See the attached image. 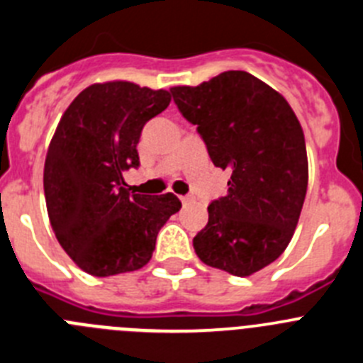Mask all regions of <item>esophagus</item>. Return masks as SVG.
Wrapping results in <instances>:
<instances>
[{
  "label": "esophagus",
  "mask_w": 363,
  "mask_h": 363,
  "mask_svg": "<svg viewBox=\"0 0 363 363\" xmlns=\"http://www.w3.org/2000/svg\"><path fill=\"white\" fill-rule=\"evenodd\" d=\"M179 200H182V203H184V205H191V203H194V201H196V198H194V196H182Z\"/></svg>",
  "instance_id": "1"
}]
</instances>
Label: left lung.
I'll list each match as a JSON object with an SVG mask.
<instances>
[{"label": "left lung", "mask_w": 363, "mask_h": 363, "mask_svg": "<svg viewBox=\"0 0 363 363\" xmlns=\"http://www.w3.org/2000/svg\"><path fill=\"white\" fill-rule=\"evenodd\" d=\"M171 92L214 165L230 171L194 251L205 265L251 277L287 249L298 225L309 179L300 121L280 92L245 70Z\"/></svg>", "instance_id": "left-lung-1"}]
</instances>
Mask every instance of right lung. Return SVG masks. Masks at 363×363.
I'll return each instance as SVG.
<instances>
[{
  "label": "right lung",
  "mask_w": 363,
  "mask_h": 363,
  "mask_svg": "<svg viewBox=\"0 0 363 363\" xmlns=\"http://www.w3.org/2000/svg\"><path fill=\"white\" fill-rule=\"evenodd\" d=\"M171 104V92L130 82L94 83L63 112L45 158L50 225L72 262L92 277L142 269L156 236L182 201L134 194L123 172L140 165L143 125Z\"/></svg>",
  "instance_id": "right-lung-1"
}]
</instances>
